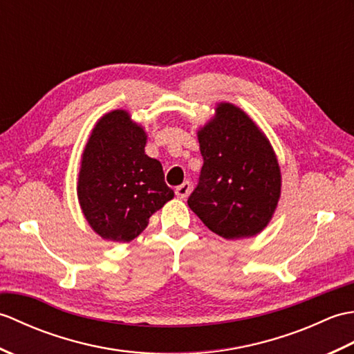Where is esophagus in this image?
<instances>
[{"mask_svg": "<svg viewBox=\"0 0 354 354\" xmlns=\"http://www.w3.org/2000/svg\"><path fill=\"white\" fill-rule=\"evenodd\" d=\"M190 192H192V184H190L189 181H185V183H183L181 185H179V187H176V190H175V193H176V196H178L179 199H187V198H189V194H190Z\"/></svg>", "mask_w": 354, "mask_h": 354, "instance_id": "1", "label": "esophagus"}]
</instances>
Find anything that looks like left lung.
<instances>
[{"label": "left lung", "mask_w": 354, "mask_h": 354, "mask_svg": "<svg viewBox=\"0 0 354 354\" xmlns=\"http://www.w3.org/2000/svg\"><path fill=\"white\" fill-rule=\"evenodd\" d=\"M204 165L189 207L217 236H257L272 219L281 173L272 146L246 112L219 103L198 131Z\"/></svg>", "instance_id": "obj_1"}]
</instances>
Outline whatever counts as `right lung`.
Listing matches in <instances>:
<instances>
[{
	"instance_id": "1",
	"label": "right lung",
	"mask_w": 354,
	"mask_h": 354,
	"mask_svg": "<svg viewBox=\"0 0 354 354\" xmlns=\"http://www.w3.org/2000/svg\"><path fill=\"white\" fill-rule=\"evenodd\" d=\"M146 140L145 129L123 109L104 114L89 135L77 198L89 227L104 240L131 242L175 196L161 162L145 153Z\"/></svg>"
}]
</instances>
